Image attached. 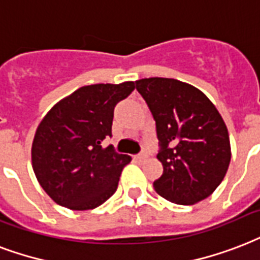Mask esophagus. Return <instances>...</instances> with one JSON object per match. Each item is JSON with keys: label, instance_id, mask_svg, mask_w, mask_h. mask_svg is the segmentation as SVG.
<instances>
[{"label": "esophagus", "instance_id": "esophagus-1", "mask_svg": "<svg viewBox=\"0 0 260 260\" xmlns=\"http://www.w3.org/2000/svg\"><path fill=\"white\" fill-rule=\"evenodd\" d=\"M145 157H146V154H145V153H140V154L134 156V160H137V161H141V160H144Z\"/></svg>", "mask_w": 260, "mask_h": 260}]
</instances>
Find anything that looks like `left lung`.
Wrapping results in <instances>:
<instances>
[{
	"label": "left lung",
	"mask_w": 260,
	"mask_h": 260,
	"mask_svg": "<svg viewBox=\"0 0 260 260\" xmlns=\"http://www.w3.org/2000/svg\"><path fill=\"white\" fill-rule=\"evenodd\" d=\"M136 88L156 120L164 171L154 190L178 205L212 195L231 162L228 128L216 106L198 88L174 78H142Z\"/></svg>",
	"instance_id": "1"
}]
</instances>
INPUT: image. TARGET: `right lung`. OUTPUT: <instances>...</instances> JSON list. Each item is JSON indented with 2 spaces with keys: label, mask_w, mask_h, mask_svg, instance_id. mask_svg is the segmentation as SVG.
<instances>
[{
  "label": "right lung",
  "mask_w": 260,
  "mask_h": 260,
  "mask_svg": "<svg viewBox=\"0 0 260 260\" xmlns=\"http://www.w3.org/2000/svg\"><path fill=\"white\" fill-rule=\"evenodd\" d=\"M136 88L133 81L94 84L58 102L36 128L32 168L54 202L72 210L100 206L116 191L120 172L132 161L112 145L114 108Z\"/></svg>",
  "instance_id": "right-lung-1"
}]
</instances>
